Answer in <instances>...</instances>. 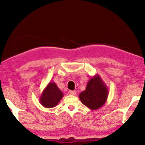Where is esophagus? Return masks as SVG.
<instances>
[{"label":"esophagus","instance_id":"34e87169","mask_svg":"<svg viewBox=\"0 0 145 145\" xmlns=\"http://www.w3.org/2000/svg\"><path fill=\"white\" fill-rule=\"evenodd\" d=\"M68 93H69V95H75L76 94V92L75 91H69L68 92Z\"/></svg>","mask_w":145,"mask_h":145}]
</instances>
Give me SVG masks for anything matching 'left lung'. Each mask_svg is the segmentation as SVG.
Segmentation results:
<instances>
[{
    "mask_svg": "<svg viewBox=\"0 0 145 145\" xmlns=\"http://www.w3.org/2000/svg\"><path fill=\"white\" fill-rule=\"evenodd\" d=\"M108 96V89L98 74L90 78L86 89L79 95L84 106L91 110H95L104 106Z\"/></svg>",
    "mask_w": 145,
    "mask_h": 145,
    "instance_id": "8db88e82",
    "label": "left lung"
}]
</instances>
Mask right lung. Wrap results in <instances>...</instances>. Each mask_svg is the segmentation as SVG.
Wrapping results in <instances>:
<instances>
[{
  "mask_svg": "<svg viewBox=\"0 0 145 145\" xmlns=\"http://www.w3.org/2000/svg\"><path fill=\"white\" fill-rule=\"evenodd\" d=\"M63 97V92L58 88L56 83L50 82L43 91L39 97V102L44 107L52 108L57 106Z\"/></svg>",
  "mask_w": 145,
  "mask_h": 145,
  "instance_id": "add662e5",
  "label": "right lung"
}]
</instances>
